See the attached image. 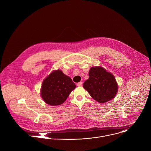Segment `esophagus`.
Here are the masks:
<instances>
[{
  "label": "esophagus",
  "mask_w": 151,
  "mask_h": 151,
  "mask_svg": "<svg viewBox=\"0 0 151 151\" xmlns=\"http://www.w3.org/2000/svg\"><path fill=\"white\" fill-rule=\"evenodd\" d=\"M77 86H82V82H80L78 83H77Z\"/></svg>",
  "instance_id": "obj_1"
}]
</instances>
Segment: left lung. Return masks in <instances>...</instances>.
I'll list each match as a JSON object with an SVG mask.
<instances>
[{"instance_id":"left-lung-1","label":"left lung","mask_w":151,"mask_h":151,"mask_svg":"<svg viewBox=\"0 0 151 151\" xmlns=\"http://www.w3.org/2000/svg\"><path fill=\"white\" fill-rule=\"evenodd\" d=\"M89 78L83 83V88L91 97L99 103H104L114 97L118 85L114 76L102 67H92Z\"/></svg>"}]
</instances>
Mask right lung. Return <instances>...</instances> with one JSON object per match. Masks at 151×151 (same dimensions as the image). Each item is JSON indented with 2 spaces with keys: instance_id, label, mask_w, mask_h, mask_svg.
I'll list each match as a JSON object with an SVG mask.
<instances>
[{
  "instance_id": "1",
  "label": "right lung",
  "mask_w": 151,
  "mask_h": 151,
  "mask_svg": "<svg viewBox=\"0 0 151 151\" xmlns=\"http://www.w3.org/2000/svg\"><path fill=\"white\" fill-rule=\"evenodd\" d=\"M75 88L76 85L70 78L60 70H55L43 81L41 97L49 105H60Z\"/></svg>"
}]
</instances>
